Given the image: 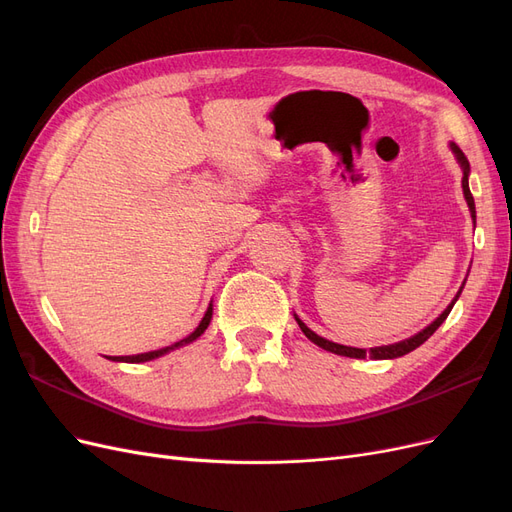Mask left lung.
<instances>
[{
    "label": "left lung",
    "mask_w": 512,
    "mask_h": 512,
    "mask_svg": "<svg viewBox=\"0 0 512 512\" xmlns=\"http://www.w3.org/2000/svg\"><path fill=\"white\" fill-rule=\"evenodd\" d=\"M451 149L455 151V156H457V160H459V164H461V168H463V179H461V185H463V194H466V200H468V207H470V213H472V218H474V222H476V207H474V196H472V192H470V185H468V175H470V162H468V158L463 156V151L453 143L451 145ZM461 294V290L457 292V297ZM457 297H455V301H457ZM455 301L448 305L444 312L440 314V318H436L433 320L427 329H423L421 333H416V335H412L410 339H404V342H399V344H391V346H378V348H369V350H363V348H350V346H339V344H333V342H329V339H324V337H320V335H316L312 329H307L305 327V322H301L297 316V322H299V327H301V331L305 333V337L307 339H312V342L316 344V346H320V348H324V350H329V352H335V354H342V356H350V359H365V356H371V359H397V356H404V354H408V352H412V350H416L418 346L421 344H425L427 339L436 333V329L440 327V324L446 320V316L451 314V309H453V305H455Z\"/></svg>",
    "instance_id": "8db88e82"
}]
</instances>
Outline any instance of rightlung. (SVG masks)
<instances>
[{"mask_svg": "<svg viewBox=\"0 0 512 512\" xmlns=\"http://www.w3.org/2000/svg\"><path fill=\"white\" fill-rule=\"evenodd\" d=\"M211 314H213V307L209 305V309H207V314H205V318L200 320V324L196 327V331L192 333V335H188V337H183L181 342H177V344H173V346H166V348H162V350H153V352H145V354H134V356H108V359L111 361H126V363H145V361H151V359H158V356H162V354H166V352H170V350H175V348H179V346H183V344H190V342H194L196 337H200L205 333V329L209 327V322H211Z\"/></svg>", "mask_w": 512, "mask_h": 512, "instance_id": "add662e5", "label": "right lung"}]
</instances>
